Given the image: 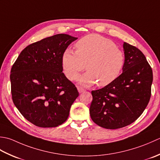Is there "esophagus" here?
<instances>
[{
	"mask_svg": "<svg viewBox=\"0 0 160 160\" xmlns=\"http://www.w3.org/2000/svg\"><path fill=\"white\" fill-rule=\"evenodd\" d=\"M77 90H78V91H79V93H82V92H85V91H86V90H85V89L82 88H79V87L77 88Z\"/></svg>",
	"mask_w": 160,
	"mask_h": 160,
	"instance_id": "1",
	"label": "esophagus"
}]
</instances>
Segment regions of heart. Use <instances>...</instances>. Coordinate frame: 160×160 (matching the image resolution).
<instances>
[{"instance_id": "b5f03b06", "label": "heart", "mask_w": 160, "mask_h": 160, "mask_svg": "<svg viewBox=\"0 0 160 160\" xmlns=\"http://www.w3.org/2000/svg\"><path fill=\"white\" fill-rule=\"evenodd\" d=\"M77 52L66 49L62 55L66 76L76 80L86 66L87 71L79 79V84L90 86L98 82L105 86L118 77L125 65V54L116 44L102 36L92 34L83 37L76 44Z\"/></svg>"}]
</instances>
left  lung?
<instances>
[{"label":"left lung","instance_id":"8db88e82","mask_svg":"<svg viewBox=\"0 0 160 160\" xmlns=\"http://www.w3.org/2000/svg\"><path fill=\"white\" fill-rule=\"evenodd\" d=\"M123 48L126 59L122 73L103 88L91 92V119L107 129L134 122L144 111L151 95L152 71L144 54L126 42Z\"/></svg>","mask_w":160,"mask_h":160}]
</instances>
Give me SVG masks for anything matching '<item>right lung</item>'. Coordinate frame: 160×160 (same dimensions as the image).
<instances>
[{"mask_svg": "<svg viewBox=\"0 0 160 160\" xmlns=\"http://www.w3.org/2000/svg\"><path fill=\"white\" fill-rule=\"evenodd\" d=\"M78 38L58 34L26 47L11 70L12 100L29 122L42 128L57 127L68 118L79 96L63 73L62 55Z\"/></svg>", "mask_w": 160, "mask_h": 160, "instance_id": "add662e5", "label": "right lung"}]
</instances>
